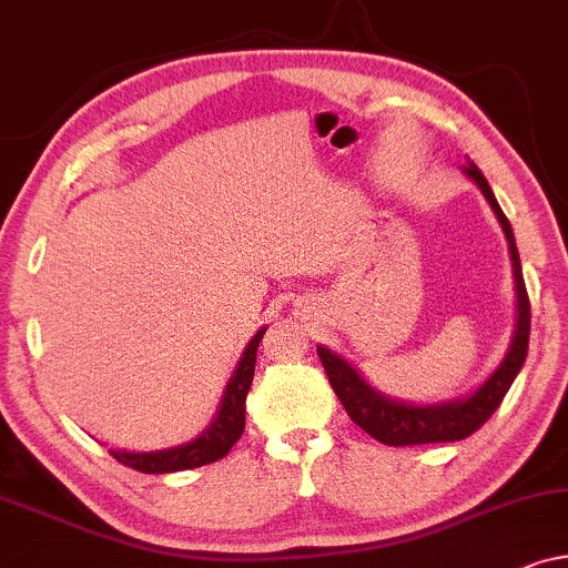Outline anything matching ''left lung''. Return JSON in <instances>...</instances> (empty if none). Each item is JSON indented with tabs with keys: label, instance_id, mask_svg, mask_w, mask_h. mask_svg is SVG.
<instances>
[{
	"label": "left lung",
	"instance_id": "1",
	"mask_svg": "<svg viewBox=\"0 0 568 568\" xmlns=\"http://www.w3.org/2000/svg\"><path fill=\"white\" fill-rule=\"evenodd\" d=\"M463 173L478 185L484 193L488 206L494 209L496 220H499L504 237L509 245L511 276H515V294H517V317L515 333H511L509 348L504 354L491 375L480 383L476 390L463 395V398L439 400V403H408L390 398V395L379 393L375 385H369L359 369L352 362L344 359L338 352L328 346H317L325 375L331 379V387L336 390L338 400L344 403L346 414L352 416L356 426H362L369 437L390 447L403 445H429V442H457L470 437L473 432L480 429L488 422V416L499 408V403L515 383L517 372L523 369L527 344H530V300H527L523 266H519V253L515 243V232L507 216H504L499 201H496L491 185L484 173L468 162L463 165Z\"/></svg>",
	"mask_w": 568,
	"mask_h": 568
}]
</instances>
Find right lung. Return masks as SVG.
I'll return each mask as SVG.
<instances>
[{
	"label": "right lung",
	"mask_w": 568,
	"mask_h": 568,
	"mask_svg": "<svg viewBox=\"0 0 568 568\" xmlns=\"http://www.w3.org/2000/svg\"><path fill=\"white\" fill-rule=\"evenodd\" d=\"M266 328H261L255 336L247 341L243 356H240L235 372H232L227 387L216 408V416L196 439L185 442V445L168 447V449H152V453H126V449H111L115 460L129 465V468L142 473H175V470H191L201 468L220 460L232 449V445L240 439L245 429V398L251 390L253 372H255V354H258V344Z\"/></svg>",
	"instance_id": "obj_1"
}]
</instances>
